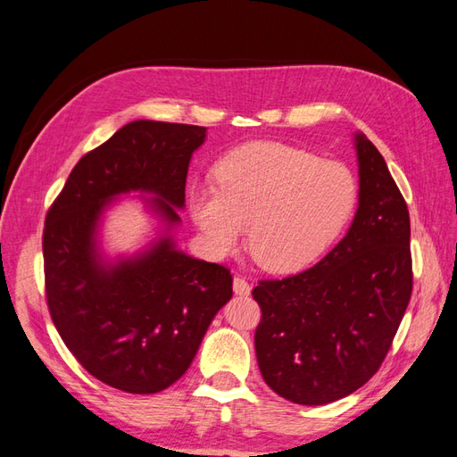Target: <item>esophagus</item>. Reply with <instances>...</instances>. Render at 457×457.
Listing matches in <instances>:
<instances>
[{"label": "esophagus", "instance_id": "1", "mask_svg": "<svg viewBox=\"0 0 457 457\" xmlns=\"http://www.w3.org/2000/svg\"><path fill=\"white\" fill-rule=\"evenodd\" d=\"M233 291H236L237 295H249L251 286L243 276H236V278H233Z\"/></svg>", "mask_w": 457, "mask_h": 457}]
</instances>
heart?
<instances>
[{"label":"heart","instance_id":"b5f03b06","mask_svg":"<svg viewBox=\"0 0 457 457\" xmlns=\"http://www.w3.org/2000/svg\"><path fill=\"white\" fill-rule=\"evenodd\" d=\"M216 187H196L189 210L216 256L239 247L247 224L253 259L270 272L314 262L355 212L359 185L345 162L274 140L243 145L214 166Z\"/></svg>","mask_w":457,"mask_h":457}]
</instances>
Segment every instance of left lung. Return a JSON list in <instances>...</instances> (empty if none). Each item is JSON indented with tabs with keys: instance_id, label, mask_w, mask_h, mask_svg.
I'll list each match as a JSON object with an SVG mask.
<instances>
[{
	"instance_id": "8db88e82",
	"label": "left lung",
	"mask_w": 457,
	"mask_h": 457,
	"mask_svg": "<svg viewBox=\"0 0 457 457\" xmlns=\"http://www.w3.org/2000/svg\"><path fill=\"white\" fill-rule=\"evenodd\" d=\"M355 146L359 208L347 236L309 270L253 289L262 378L301 405L340 400L377 374L413 291L405 198L377 146L365 135Z\"/></svg>"
}]
</instances>
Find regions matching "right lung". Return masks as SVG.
Listing matches in <instances>:
<instances>
[{
    "label": "right lung",
    "instance_id": "1",
    "mask_svg": "<svg viewBox=\"0 0 457 457\" xmlns=\"http://www.w3.org/2000/svg\"><path fill=\"white\" fill-rule=\"evenodd\" d=\"M204 127L133 121L77 162L46 214L42 251L50 317L73 357L100 382L156 394L179 380L216 312L231 299L224 264L196 261L168 237L133 261L104 268L96 221L112 196L156 193L179 221L185 181Z\"/></svg>",
    "mask_w": 457,
    "mask_h": 457
}]
</instances>
